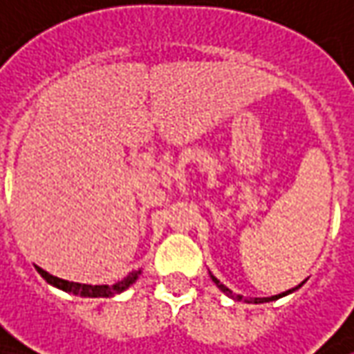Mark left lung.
I'll list each match as a JSON object with an SVG mask.
<instances>
[{
	"label": "left lung",
	"mask_w": 354,
	"mask_h": 354,
	"mask_svg": "<svg viewBox=\"0 0 354 354\" xmlns=\"http://www.w3.org/2000/svg\"><path fill=\"white\" fill-rule=\"evenodd\" d=\"M209 274H211V272H209ZM211 278L212 281L216 283V288L225 293V295L232 297V299H236V301H244V304H264V301H276V299H279V297H283V295H288V293L299 290V288H301V283H304V281H301L299 286H295V288H292V290H288V292H283V293H278V295H272V297H242V295H238V293H232V290H228L225 283H221V279H216L212 274H211Z\"/></svg>",
	"instance_id": "1"
}]
</instances>
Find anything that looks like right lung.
I'll use <instances>...</instances> for the list:
<instances>
[{"label": "right lung", "mask_w": 354, "mask_h": 354, "mask_svg": "<svg viewBox=\"0 0 354 354\" xmlns=\"http://www.w3.org/2000/svg\"><path fill=\"white\" fill-rule=\"evenodd\" d=\"M35 268H37V272L47 279L50 286H55V288H59V290H62V292L66 293L80 295V297H114L118 293L126 292L131 283H136V279L140 278V274H142V270L131 272L128 278H124L122 281L114 283V286H88V283H76V281H68V279H61L57 278V276H50L48 272H45V270L39 268V266H35Z\"/></svg>", "instance_id": "add662e5"}]
</instances>
